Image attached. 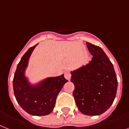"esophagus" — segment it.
<instances>
[{
  "label": "esophagus",
  "instance_id": "1",
  "mask_svg": "<svg viewBox=\"0 0 129 129\" xmlns=\"http://www.w3.org/2000/svg\"><path fill=\"white\" fill-rule=\"evenodd\" d=\"M71 76H72V75H71V73H70V72H65L64 77L66 79H68V80H70V78H71Z\"/></svg>",
  "mask_w": 129,
  "mask_h": 129
}]
</instances>
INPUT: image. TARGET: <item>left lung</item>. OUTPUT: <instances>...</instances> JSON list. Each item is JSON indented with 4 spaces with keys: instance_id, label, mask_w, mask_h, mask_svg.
Returning <instances> with one entry per match:
<instances>
[{
    "instance_id": "left-lung-1",
    "label": "left lung",
    "mask_w": 129,
    "mask_h": 129,
    "mask_svg": "<svg viewBox=\"0 0 129 129\" xmlns=\"http://www.w3.org/2000/svg\"><path fill=\"white\" fill-rule=\"evenodd\" d=\"M93 55L85 66L72 72L71 81L78 109L86 115H99L113 104L117 93V75L113 63L99 46L87 42Z\"/></svg>"
}]
</instances>
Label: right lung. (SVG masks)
<instances>
[{
    "mask_svg": "<svg viewBox=\"0 0 129 129\" xmlns=\"http://www.w3.org/2000/svg\"><path fill=\"white\" fill-rule=\"evenodd\" d=\"M37 44L29 48L16 68L13 79L14 96L20 106L32 115H47L53 111L57 95L68 80L63 75L48 77L36 85L28 83L24 75L28 59Z\"/></svg>",
    "mask_w": 129,
    "mask_h": 129,
    "instance_id": "add662e5",
    "label": "right lung"
}]
</instances>
